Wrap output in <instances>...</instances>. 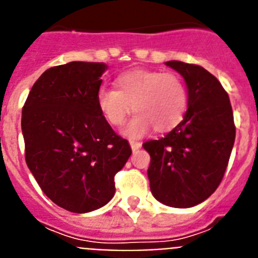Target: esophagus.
<instances>
[{"instance_id":"obj_1","label":"esophagus","mask_w":258,"mask_h":258,"mask_svg":"<svg viewBox=\"0 0 258 258\" xmlns=\"http://www.w3.org/2000/svg\"><path fill=\"white\" fill-rule=\"evenodd\" d=\"M130 145H131V149L134 152L138 151V149H140V148H142V143L135 142V140H130Z\"/></svg>"}]
</instances>
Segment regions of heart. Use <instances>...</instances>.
<instances>
[{"label": "heart", "mask_w": 258, "mask_h": 258, "mask_svg": "<svg viewBox=\"0 0 258 258\" xmlns=\"http://www.w3.org/2000/svg\"><path fill=\"white\" fill-rule=\"evenodd\" d=\"M116 89L102 87L97 92V106L106 122L122 126L132 110L136 115L123 130L128 138L167 132L182 122L188 107V89L175 73L158 70L127 71L116 78Z\"/></svg>", "instance_id": "1"}]
</instances>
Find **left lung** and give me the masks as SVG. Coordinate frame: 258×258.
I'll return each mask as SVG.
<instances>
[{
  "label": "left lung",
  "mask_w": 258,
  "mask_h": 258,
  "mask_svg": "<svg viewBox=\"0 0 258 258\" xmlns=\"http://www.w3.org/2000/svg\"><path fill=\"white\" fill-rule=\"evenodd\" d=\"M184 78L188 109L167 135L143 144L151 156L148 178L153 196L172 208H191L207 200L222 182L235 142L227 92L204 67L169 61Z\"/></svg>",
  "instance_id": "obj_1"
}]
</instances>
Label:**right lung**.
I'll return each instance as SVG.
<instances>
[{
  "label": "right lung",
  "mask_w": 258,
  "mask_h": 258,
  "mask_svg": "<svg viewBox=\"0 0 258 258\" xmlns=\"http://www.w3.org/2000/svg\"><path fill=\"white\" fill-rule=\"evenodd\" d=\"M106 64L70 62L36 80L22 110L26 162L58 207L88 213L115 194L114 176L131 156L97 106Z\"/></svg>",
  "instance_id": "obj_1"
}]
</instances>
